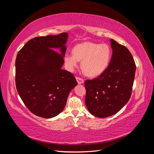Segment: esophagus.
<instances>
[{
    "mask_svg": "<svg viewBox=\"0 0 154 154\" xmlns=\"http://www.w3.org/2000/svg\"><path fill=\"white\" fill-rule=\"evenodd\" d=\"M76 80L78 84H82V83L84 82V80H83L82 78H81L80 77H76Z\"/></svg>",
    "mask_w": 154,
    "mask_h": 154,
    "instance_id": "obj_1",
    "label": "esophagus"
}]
</instances>
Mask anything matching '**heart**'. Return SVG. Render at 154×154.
Segmentation results:
<instances>
[{"label":"heart","instance_id":"b5f03b06","mask_svg":"<svg viewBox=\"0 0 154 154\" xmlns=\"http://www.w3.org/2000/svg\"><path fill=\"white\" fill-rule=\"evenodd\" d=\"M112 58V49L106 44L85 42L76 45L72 53L64 56L65 64L70 71H73L82 60L81 67L87 76H98L108 67Z\"/></svg>","mask_w":154,"mask_h":154}]
</instances>
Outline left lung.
<instances>
[{
    "label": "left lung",
    "mask_w": 154,
    "mask_h": 154,
    "mask_svg": "<svg viewBox=\"0 0 154 154\" xmlns=\"http://www.w3.org/2000/svg\"><path fill=\"white\" fill-rule=\"evenodd\" d=\"M112 55L105 71L94 80L85 82V104L97 118H106L119 112L127 103L132 94L136 63L124 45L110 40Z\"/></svg>",
    "instance_id": "left-lung-1"
}]
</instances>
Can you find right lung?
Wrapping results in <instances>:
<instances>
[{
	"label": "right lung",
	"instance_id": "1",
	"mask_svg": "<svg viewBox=\"0 0 154 154\" xmlns=\"http://www.w3.org/2000/svg\"><path fill=\"white\" fill-rule=\"evenodd\" d=\"M67 32L35 37L17 54L15 82L22 100L32 114L51 118L63 110L70 92L78 83L73 74L62 69ZM59 48L60 53L54 49Z\"/></svg>",
	"mask_w": 154,
	"mask_h": 154
}]
</instances>
